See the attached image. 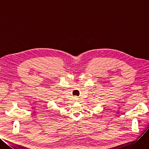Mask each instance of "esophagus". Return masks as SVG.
Wrapping results in <instances>:
<instances>
[{"mask_svg":"<svg viewBox=\"0 0 149 149\" xmlns=\"http://www.w3.org/2000/svg\"><path fill=\"white\" fill-rule=\"evenodd\" d=\"M78 99H79V98H78L77 97H74V99H75V100H78Z\"/></svg>","mask_w":149,"mask_h":149,"instance_id":"1","label":"esophagus"}]
</instances>
